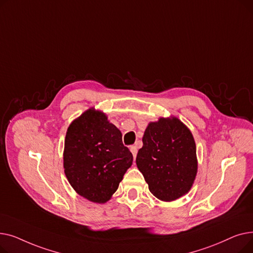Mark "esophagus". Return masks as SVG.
Here are the masks:
<instances>
[{"mask_svg": "<svg viewBox=\"0 0 253 253\" xmlns=\"http://www.w3.org/2000/svg\"><path fill=\"white\" fill-rule=\"evenodd\" d=\"M130 152L132 153V155H133V158L135 159L136 155H137V148L135 147V145H132V147H130Z\"/></svg>", "mask_w": 253, "mask_h": 253, "instance_id": "1", "label": "esophagus"}]
</instances>
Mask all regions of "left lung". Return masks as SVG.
I'll return each mask as SVG.
<instances>
[{"label": "left lung", "mask_w": 253, "mask_h": 253, "mask_svg": "<svg viewBox=\"0 0 253 253\" xmlns=\"http://www.w3.org/2000/svg\"><path fill=\"white\" fill-rule=\"evenodd\" d=\"M136 165L150 192L164 202L188 194L193 187L198 160L191 130L177 117L150 122L142 136Z\"/></svg>", "instance_id": "8db88e82"}]
</instances>
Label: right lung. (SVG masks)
I'll return each mask as SVG.
<instances>
[{"label":"right lung","instance_id":"right-lung-1","mask_svg":"<svg viewBox=\"0 0 253 253\" xmlns=\"http://www.w3.org/2000/svg\"><path fill=\"white\" fill-rule=\"evenodd\" d=\"M133 162L122 133L103 112L90 108L70 124L64 139L63 168L72 188L90 202L111 200Z\"/></svg>","mask_w":253,"mask_h":253}]
</instances>
